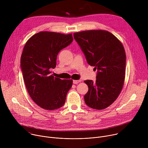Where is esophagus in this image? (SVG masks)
I'll use <instances>...</instances> for the list:
<instances>
[{
    "label": "esophagus",
    "instance_id": "obj_1",
    "mask_svg": "<svg viewBox=\"0 0 148 148\" xmlns=\"http://www.w3.org/2000/svg\"><path fill=\"white\" fill-rule=\"evenodd\" d=\"M81 82V80H80V79H78V80L74 79V80H73V84H78V83H79V82Z\"/></svg>",
    "mask_w": 148,
    "mask_h": 148
}]
</instances>
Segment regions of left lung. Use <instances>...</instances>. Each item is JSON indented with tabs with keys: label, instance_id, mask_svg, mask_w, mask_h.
<instances>
[{
	"label": "left lung",
	"instance_id": "obj_1",
	"mask_svg": "<svg viewBox=\"0 0 148 148\" xmlns=\"http://www.w3.org/2000/svg\"><path fill=\"white\" fill-rule=\"evenodd\" d=\"M74 37L88 64L97 70L95 82L84 81L88 87L84 101L91 108L105 109L116 99L123 88L126 64L123 45L111 33L103 30L74 33Z\"/></svg>",
	"mask_w": 148,
	"mask_h": 148
}]
</instances>
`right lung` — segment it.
I'll list each match as a JSON object with an SVG mask.
<instances>
[{
    "label": "right lung",
    "mask_w": 148,
    "mask_h": 148,
    "mask_svg": "<svg viewBox=\"0 0 148 148\" xmlns=\"http://www.w3.org/2000/svg\"><path fill=\"white\" fill-rule=\"evenodd\" d=\"M73 40L72 34L40 32L26 43L20 66L27 92L33 101L46 110H54L64 104L73 79H61L51 75L56 66L61 50Z\"/></svg>",
    "instance_id": "1"
}]
</instances>
